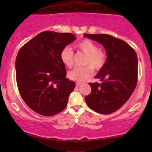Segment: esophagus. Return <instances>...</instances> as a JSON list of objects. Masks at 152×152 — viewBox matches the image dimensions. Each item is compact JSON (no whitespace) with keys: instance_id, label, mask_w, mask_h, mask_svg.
Instances as JSON below:
<instances>
[{"instance_id":"obj_1","label":"esophagus","mask_w":152,"mask_h":152,"mask_svg":"<svg viewBox=\"0 0 152 152\" xmlns=\"http://www.w3.org/2000/svg\"><path fill=\"white\" fill-rule=\"evenodd\" d=\"M82 84L81 83H78V82H77V83H76V86H78V87H79L80 86H81V85Z\"/></svg>"}]
</instances>
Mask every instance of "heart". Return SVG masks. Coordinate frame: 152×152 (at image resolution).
Returning a JSON list of instances; mask_svg holds the SVG:
<instances>
[{
    "mask_svg": "<svg viewBox=\"0 0 152 152\" xmlns=\"http://www.w3.org/2000/svg\"><path fill=\"white\" fill-rule=\"evenodd\" d=\"M77 49L86 54L83 64L84 66L75 68L71 71L68 76L71 80L83 82L93 74V69L99 70L104 67L106 61V55L104 50L98 48V46L90 40H83L76 45ZM61 58L64 65L68 67L73 66L74 52L69 46H66L61 53Z\"/></svg>",
    "mask_w": 152,
    "mask_h": 152,
    "instance_id": "heart-1",
    "label": "heart"
}]
</instances>
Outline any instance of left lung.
<instances>
[{"label": "left lung", "instance_id": "1", "mask_svg": "<svg viewBox=\"0 0 152 152\" xmlns=\"http://www.w3.org/2000/svg\"><path fill=\"white\" fill-rule=\"evenodd\" d=\"M102 45L106 61L95 76L100 83H90L91 92L85 97L88 107L102 114H112L130 98L137 83L138 59L128 43L107 34H85Z\"/></svg>", "mask_w": 152, "mask_h": 152}]
</instances>
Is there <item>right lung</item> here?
Segmentation results:
<instances>
[{
	"label": "right lung",
	"instance_id": "right-lung-1",
	"mask_svg": "<svg viewBox=\"0 0 152 152\" xmlns=\"http://www.w3.org/2000/svg\"><path fill=\"white\" fill-rule=\"evenodd\" d=\"M70 33L43 31L19 50L15 60L18 91L30 109L53 116L66 108L76 84L66 76L62 50L76 40Z\"/></svg>",
	"mask_w": 152,
	"mask_h": 152
}]
</instances>
